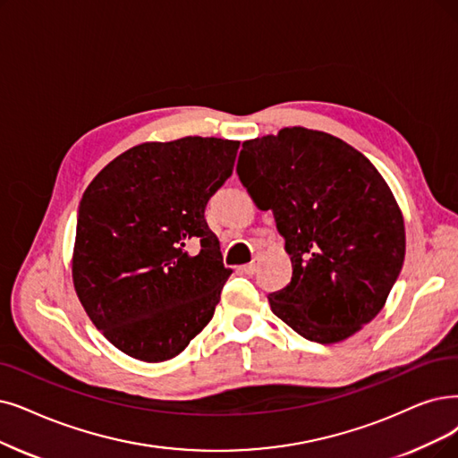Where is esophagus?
Returning a JSON list of instances; mask_svg holds the SVG:
<instances>
[{
  "label": "esophagus",
  "instance_id": "1",
  "mask_svg": "<svg viewBox=\"0 0 458 458\" xmlns=\"http://www.w3.org/2000/svg\"><path fill=\"white\" fill-rule=\"evenodd\" d=\"M258 261H251V263H248V265H244L242 267V272H246L248 274V276H251V274H255V272H258Z\"/></svg>",
  "mask_w": 458,
  "mask_h": 458
}]
</instances>
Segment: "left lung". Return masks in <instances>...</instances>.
Wrapping results in <instances>:
<instances>
[{"label":"left lung","instance_id":"left-lung-1","mask_svg":"<svg viewBox=\"0 0 458 458\" xmlns=\"http://www.w3.org/2000/svg\"><path fill=\"white\" fill-rule=\"evenodd\" d=\"M236 173L272 210L291 282L270 310L302 338L336 344L386 304L406 253L404 217L387 182L347 142L306 127L246 140Z\"/></svg>","mask_w":458,"mask_h":458}]
</instances>
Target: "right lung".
Instances as JSON below:
<instances>
[{"mask_svg":"<svg viewBox=\"0 0 458 458\" xmlns=\"http://www.w3.org/2000/svg\"><path fill=\"white\" fill-rule=\"evenodd\" d=\"M239 140L144 142L91 180L77 217L72 284L88 318L144 362L182 353L231 276L205 208L233 174Z\"/></svg>","mask_w":458,"mask_h":458,"instance_id":"1","label":"right lung"}]
</instances>
